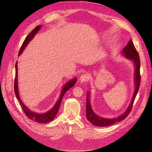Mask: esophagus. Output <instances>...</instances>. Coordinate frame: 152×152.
I'll return each instance as SVG.
<instances>
[{"mask_svg": "<svg viewBox=\"0 0 152 152\" xmlns=\"http://www.w3.org/2000/svg\"><path fill=\"white\" fill-rule=\"evenodd\" d=\"M90 79V75L88 74H82V75L80 76V80L81 82H87Z\"/></svg>", "mask_w": 152, "mask_h": 152, "instance_id": "esophagus-1", "label": "esophagus"}]
</instances>
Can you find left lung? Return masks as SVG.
<instances>
[{
    "mask_svg": "<svg viewBox=\"0 0 152 152\" xmlns=\"http://www.w3.org/2000/svg\"><path fill=\"white\" fill-rule=\"evenodd\" d=\"M123 53L125 57L133 60L135 65V89L134 93L133 95V99L132 102L129 104V106L127 108V109L125 110V112L122 115H120L118 117L113 118V119H104L101 117L97 116L92 110L91 103H90L89 99V92L87 93V99H86V117L88 120L91 122L92 125L97 127H106V126L112 125L117 122H119L125 119L128 116L131 112V110L132 109L133 102H134L135 99L137 95L139 88H140V82H141V76H140V56H139L137 51L134 46V44L131 39L129 42L128 44L125 46V48L123 50Z\"/></svg>",
    "mask_w": 152,
    "mask_h": 152,
    "instance_id": "8db88e82",
    "label": "left lung"
}]
</instances>
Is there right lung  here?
I'll return each mask as SVG.
<instances>
[{"label": "right lung", "mask_w": 152, "mask_h": 152, "mask_svg": "<svg viewBox=\"0 0 152 152\" xmlns=\"http://www.w3.org/2000/svg\"><path fill=\"white\" fill-rule=\"evenodd\" d=\"M41 27L42 26L38 25V26L36 27L35 29L27 36V37L25 38V39L23 42V43L21 47L20 48L19 55H20V53H22L23 50H24L25 48L26 47L27 45L29 43L30 41L33 39V37H34L35 35L37 33L38 31L40 29ZM76 80H77L76 78H74L73 80H72L67 82V84H66L65 85H64L62 91H61V94L60 96V98H59L58 101L56 102V104L54 105V107H53L52 109H51L50 110H49V111H48L47 113H43V114H38V113H36L31 111V110H30L23 103V102L20 99L19 91H18V83H17V62H16V64H15V84H14V91H15V95H16L17 99L19 100L20 104L21 105L22 109L24 111L25 114L26 115V116L29 118V119L35 121L39 123H48L50 121H51L55 119L56 115H57V113L58 112L59 108H60L61 100H62L64 95L65 94V93L68 90L72 88V87L75 84Z\"/></svg>", "instance_id": "obj_1"}]
</instances>
